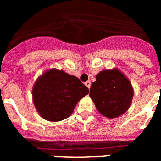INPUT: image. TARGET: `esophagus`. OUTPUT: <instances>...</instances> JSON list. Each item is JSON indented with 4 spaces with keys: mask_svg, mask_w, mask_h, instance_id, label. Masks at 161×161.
I'll list each match as a JSON object with an SVG mask.
<instances>
[{
    "mask_svg": "<svg viewBox=\"0 0 161 161\" xmlns=\"http://www.w3.org/2000/svg\"><path fill=\"white\" fill-rule=\"evenodd\" d=\"M85 85H86V86L87 87H88L89 89L91 88V81H90V80H88V81H86V83H85Z\"/></svg>",
    "mask_w": 161,
    "mask_h": 161,
    "instance_id": "34e87169",
    "label": "esophagus"
}]
</instances>
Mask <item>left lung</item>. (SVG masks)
<instances>
[{"instance_id": "1", "label": "left lung", "mask_w": 161, "mask_h": 161, "mask_svg": "<svg viewBox=\"0 0 161 161\" xmlns=\"http://www.w3.org/2000/svg\"><path fill=\"white\" fill-rule=\"evenodd\" d=\"M91 84L90 97L104 116L113 119L126 112L131 105V82L117 68L101 70Z\"/></svg>"}]
</instances>
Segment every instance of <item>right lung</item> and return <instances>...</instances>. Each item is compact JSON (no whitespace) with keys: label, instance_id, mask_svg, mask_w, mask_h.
Masks as SVG:
<instances>
[{"label":"right lung","instance_id":"1","mask_svg":"<svg viewBox=\"0 0 161 161\" xmlns=\"http://www.w3.org/2000/svg\"><path fill=\"white\" fill-rule=\"evenodd\" d=\"M89 89L76 76L56 68L40 75L32 88V100L37 112L49 121H60L72 114Z\"/></svg>","mask_w":161,"mask_h":161}]
</instances>
